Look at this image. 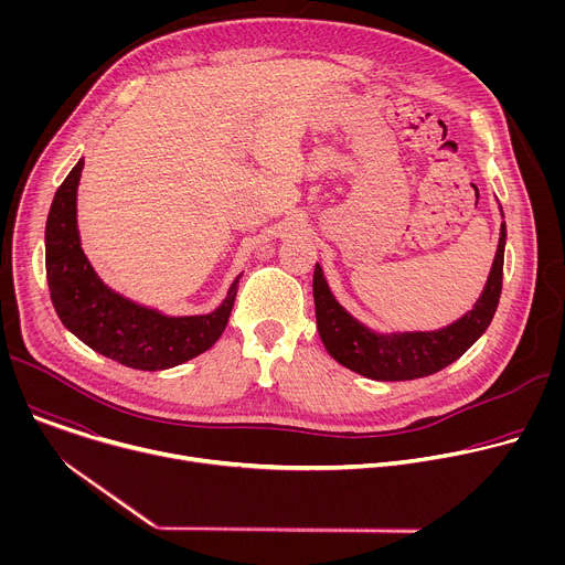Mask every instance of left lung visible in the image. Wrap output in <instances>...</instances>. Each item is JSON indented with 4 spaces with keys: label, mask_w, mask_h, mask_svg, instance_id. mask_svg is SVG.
Wrapping results in <instances>:
<instances>
[{
    "label": "left lung",
    "mask_w": 565,
    "mask_h": 565,
    "mask_svg": "<svg viewBox=\"0 0 565 565\" xmlns=\"http://www.w3.org/2000/svg\"><path fill=\"white\" fill-rule=\"evenodd\" d=\"M505 234L508 230L503 223L488 286L473 308L447 329L431 333L377 335L369 331L335 301L324 273L319 264H315L312 297L321 342L340 364L371 380H414L449 366L488 331L497 312L503 288Z\"/></svg>",
    "instance_id": "obj_1"
}]
</instances>
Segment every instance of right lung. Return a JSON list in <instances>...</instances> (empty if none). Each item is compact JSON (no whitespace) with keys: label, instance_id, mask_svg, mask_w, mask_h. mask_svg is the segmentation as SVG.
Returning a JSON list of instances; mask_svg holds the SVG:
<instances>
[{"label":"right lung","instance_id":"1","mask_svg":"<svg viewBox=\"0 0 565 565\" xmlns=\"http://www.w3.org/2000/svg\"><path fill=\"white\" fill-rule=\"evenodd\" d=\"M85 160L57 188L46 218V281L62 324L94 351L125 366L160 371L207 351L225 331L236 281L210 315L166 317L109 290L89 266L75 221V192Z\"/></svg>","mask_w":565,"mask_h":565}]
</instances>
